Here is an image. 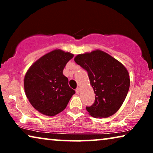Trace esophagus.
Returning <instances> with one entry per match:
<instances>
[{
    "label": "esophagus",
    "instance_id": "esophagus-1",
    "mask_svg": "<svg viewBox=\"0 0 153 153\" xmlns=\"http://www.w3.org/2000/svg\"><path fill=\"white\" fill-rule=\"evenodd\" d=\"M79 92H80V88H76V93L77 94H79Z\"/></svg>",
    "mask_w": 153,
    "mask_h": 153
}]
</instances>
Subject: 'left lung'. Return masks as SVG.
Returning <instances> with one entry per match:
<instances>
[{"label": "left lung", "mask_w": 153, "mask_h": 153, "mask_svg": "<svg viewBox=\"0 0 153 153\" xmlns=\"http://www.w3.org/2000/svg\"><path fill=\"white\" fill-rule=\"evenodd\" d=\"M76 64L87 71L95 94V102L86 106L95 118H107L118 111L128 93L129 75L123 64L105 52L96 50L79 54Z\"/></svg>", "instance_id": "8db88e82"}]
</instances>
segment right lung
Wrapping results in <instances>:
<instances>
[{"label": "right lung", "mask_w": 153, "mask_h": 153, "mask_svg": "<svg viewBox=\"0 0 153 153\" xmlns=\"http://www.w3.org/2000/svg\"><path fill=\"white\" fill-rule=\"evenodd\" d=\"M74 55L54 50L34 62L26 72L24 89L26 97L35 109L53 116L66 108L75 93L68 85L63 69Z\"/></svg>", "instance_id": "1"}]
</instances>
